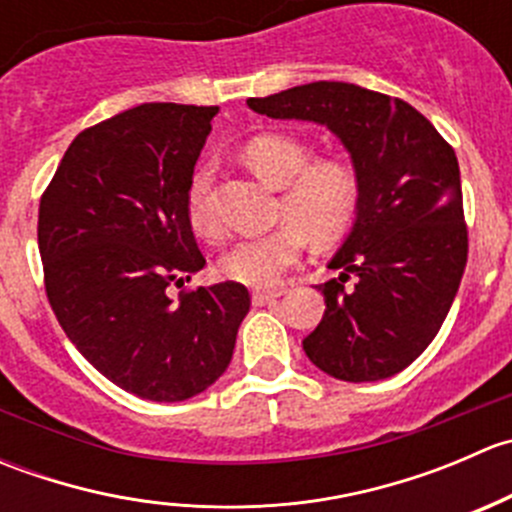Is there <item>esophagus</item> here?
Segmentation results:
<instances>
[{
	"label": "esophagus",
	"instance_id": "34e87169",
	"mask_svg": "<svg viewBox=\"0 0 512 512\" xmlns=\"http://www.w3.org/2000/svg\"><path fill=\"white\" fill-rule=\"evenodd\" d=\"M282 289H267V292H252V304L255 307H265V304L275 302V299L282 297Z\"/></svg>",
	"mask_w": 512,
	"mask_h": 512
}]
</instances>
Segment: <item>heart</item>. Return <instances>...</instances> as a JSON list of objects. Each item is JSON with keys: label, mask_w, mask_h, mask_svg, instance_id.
Returning a JSON list of instances; mask_svg holds the SVG:
<instances>
[{"label": "heart", "mask_w": 512, "mask_h": 512, "mask_svg": "<svg viewBox=\"0 0 512 512\" xmlns=\"http://www.w3.org/2000/svg\"><path fill=\"white\" fill-rule=\"evenodd\" d=\"M245 163L272 188H282L280 215L289 223L237 240L220 260L225 280L270 289L302 257L307 235L314 242H332L352 225L361 195L356 168L344 158H319L312 146L289 133H262L242 148ZM213 163H200L188 180V218L193 230L208 240L223 235L210 203Z\"/></svg>", "instance_id": "heart-1"}]
</instances>
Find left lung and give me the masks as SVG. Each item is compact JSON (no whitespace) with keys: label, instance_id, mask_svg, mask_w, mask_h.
Instances as JSON below:
<instances>
[{"label":"left lung","instance_id":"obj_1","mask_svg":"<svg viewBox=\"0 0 512 512\" xmlns=\"http://www.w3.org/2000/svg\"><path fill=\"white\" fill-rule=\"evenodd\" d=\"M247 106L327 126L361 180L354 225L327 265L342 275L317 287L327 309L304 354L354 384L399 374L433 342L466 270L456 153L414 106L344 81L247 98ZM349 271L357 282L347 290Z\"/></svg>","mask_w":512,"mask_h":512}]
</instances>
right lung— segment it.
Here are the masks:
<instances>
[{"label": "right lung", "instance_id": "obj_1", "mask_svg": "<svg viewBox=\"0 0 512 512\" xmlns=\"http://www.w3.org/2000/svg\"><path fill=\"white\" fill-rule=\"evenodd\" d=\"M218 106L143 103L86 128L39 203V252L66 337L128 394L185 401L223 376L250 292L218 282L170 297L205 267L188 180Z\"/></svg>", "mask_w": 512, "mask_h": 512}]
</instances>
